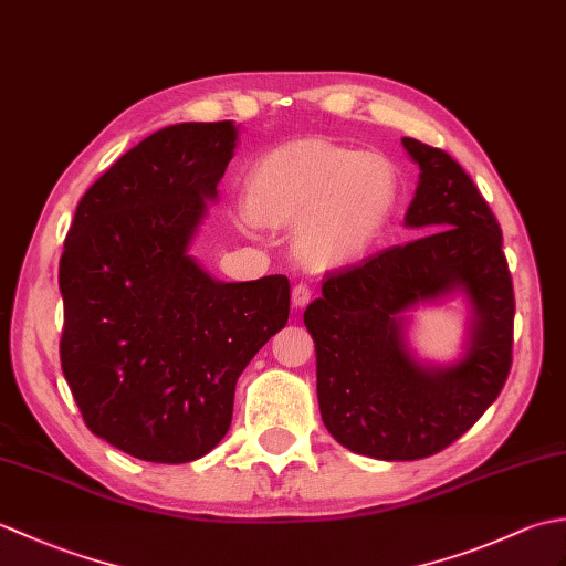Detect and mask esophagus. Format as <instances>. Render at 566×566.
I'll return each instance as SVG.
<instances>
[{
  "label": "esophagus",
  "instance_id": "obj_1",
  "mask_svg": "<svg viewBox=\"0 0 566 566\" xmlns=\"http://www.w3.org/2000/svg\"><path fill=\"white\" fill-rule=\"evenodd\" d=\"M308 302H311V290L306 284H296L294 290H292V306L294 308H304V306H308Z\"/></svg>",
  "mask_w": 566,
  "mask_h": 566
}]
</instances>
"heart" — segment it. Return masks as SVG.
I'll list each match as a JSON object with an SVG mask.
<instances>
[{
    "label": "heart",
    "mask_w": 566,
    "mask_h": 566,
    "mask_svg": "<svg viewBox=\"0 0 566 566\" xmlns=\"http://www.w3.org/2000/svg\"><path fill=\"white\" fill-rule=\"evenodd\" d=\"M399 195V170L387 155L311 136L260 155L240 211L258 228L292 226L294 260L308 272H333L367 255Z\"/></svg>",
    "instance_id": "obj_1"
}]
</instances>
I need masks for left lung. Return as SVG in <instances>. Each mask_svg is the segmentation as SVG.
<instances>
[{
	"instance_id": "8db88e82",
	"label": "left lung",
	"mask_w": 566,
	"mask_h": 566,
	"mask_svg": "<svg viewBox=\"0 0 566 566\" xmlns=\"http://www.w3.org/2000/svg\"><path fill=\"white\" fill-rule=\"evenodd\" d=\"M401 146L420 170L403 223L426 235L328 274L304 311L323 423L343 448L387 462L444 450L496 401L515 314L501 228L484 197L444 150L416 138ZM452 295L470 314L463 355L423 364L407 340L410 311Z\"/></svg>"
}]
</instances>
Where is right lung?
<instances>
[{
	"label": "right lung",
	"mask_w": 566,
	"mask_h": 566,
	"mask_svg": "<svg viewBox=\"0 0 566 566\" xmlns=\"http://www.w3.org/2000/svg\"><path fill=\"white\" fill-rule=\"evenodd\" d=\"M238 126L175 124L122 155L77 203L60 258V363L94 436L182 464L231 428L235 381L290 318V280L219 282L189 245Z\"/></svg>",
	"instance_id": "obj_1"
}]
</instances>
